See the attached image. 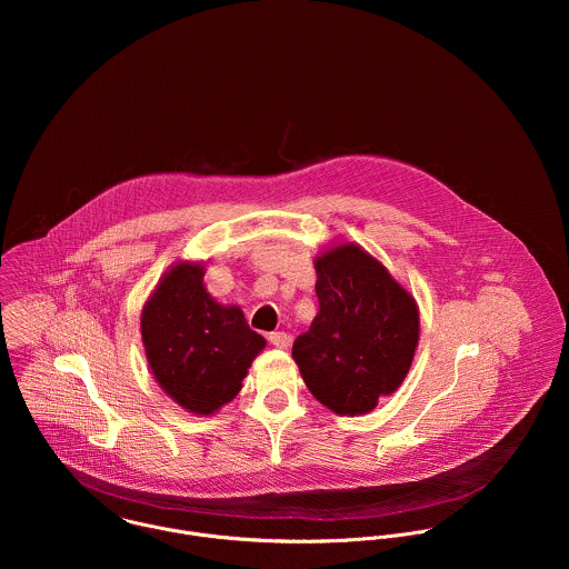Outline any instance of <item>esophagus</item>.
<instances>
[{"label": "esophagus", "mask_w": 569, "mask_h": 569, "mask_svg": "<svg viewBox=\"0 0 569 569\" xmlns=\"http://www.w3.org/2000/svg\"><path fill=\"white\" fill-rule=\"evenodd\" d=\"M269 341L276 346V348H289L291 343V337L282 330H276V332H269Z\"/></svg>", "instance_id": "obj_1"}]
</instances>
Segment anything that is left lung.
I'll return each instance as SVG.
<instances>
[{"label": "left lung", "mask_w": 569, "mask_h": 569, "mask_svg": "<svg viewBox=\"0 0 569 569\" xmlns=\"http://www.w3.org/2000/svg\"><path fill=\"white\" fill-rule=\"evenodd\" d=\"M320 311L293 341L311 395L339 416L372 411L403 383L418 346L416 300L359 244L316 258Z\"/></svg>", "instance_id": "left-lung-1"}]
</instances>
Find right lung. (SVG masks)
I'll use <instances>...</instances> for the list:
<instances>
[{"mask_svg": "<svg viewBox=\"0 0 569 569\" xmlns=\"http://www.w3.org/2000/svg\"><path fill=\"white\" fill-rule=\"evenodd\" d=\"M201 262H177L142 309V343L156 381L190 413L210 416L243 388L264 337L239 307L219 305L203 287Z\"/></svg>", "mask_w": 569, "mask_h": 569, "instance_id": "obj_1", "label": "right lung"}]
</instances>
